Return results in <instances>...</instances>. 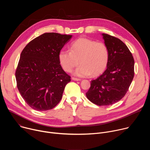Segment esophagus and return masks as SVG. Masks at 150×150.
<instances>
[{"instance_id": "esophagus-1", "label": "esophagus", "mask_w": 150, "mask_h": 150, "mask_svg": "<svg viewBox=\"0 0 150 150\" xmlns=\"http://www.w3.org/2000/svg\"><path fill=\"white\" fill-rule=\"evenodd\" d=\"M72 79L74 80V81H81V79H79V78H75V77H72Z\"/></svg>"}]
</instances>
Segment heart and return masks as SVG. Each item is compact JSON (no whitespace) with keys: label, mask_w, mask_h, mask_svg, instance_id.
I'll list each match as a JSON object with an SVG mask.
<instances>
[{"label":"heart","mask_w":150,"mask_h":150,"mask_svg":"<svg viewBox=\"0 0 150 150\" xmlns=\"http://www.w3.org/2000/svg\"><path fill=\"white\" fill-rule=\"evenodd\" d=\"M109 59V50L105 43L85 37L73 41L70 52L62 50L59 53L60 65L67 72H71L79 62L81 65L74 72L78 76L101 74L108 66Z\"/></svg>","instance_id":"1"}]
</instances>
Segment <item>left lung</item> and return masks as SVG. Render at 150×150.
Instances as JSON below:
<instances>
[{
	"label": "left lung",
	"mask_w": 150,
	"mask_h": 150,
	"mask_svg": "<svg viewBox=\"0 0 150 150\" xmlns=\"http://www.w3.org/2000/svg\"><path fill=\"white\" fill-rule=\"evenodd\" d=\"M102 35L109 50L108 64L105 71L91 81L85 94L95 104L109 105L121 100L129 89L134 76V59L120 39L104 33Z\"/></svg>",
	"instance_id": "8db88e82"
}]
</instances>
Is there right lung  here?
<instances>
[{
    "label": "right lung",
    "instance_id": "add662e5",
    "mask_svg": "<svg viewBox=\"0 0 150 150\" xmlns=\"http://www.w3.org/2000/svg\"><path fill=\"white\" fill-rule=\"evenodd\" d=\"M71 37L44 33L31 40L21 52L15 72L17 88L32 109L46 111L60 102L71 76L60 65L59 53Z\"/></svg>",
    "mask_w": 150,
    "mask_h": 150
}]
</instances>
